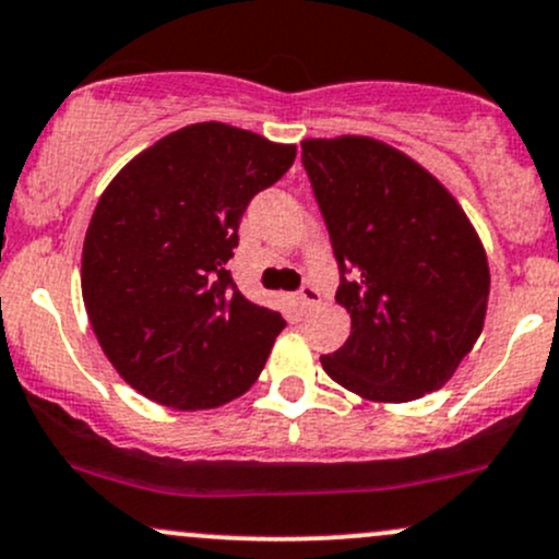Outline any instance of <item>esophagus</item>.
<instances>
[{
  "label": "esophagus",
  "mask_w": 559,
  "mask_h": 559,
  "mask_svg": "<svg viewBox=\"0 0 559 559\" xmlns=\"http://www.w3.org/2000/svg\"><path fill=\"white\" fill-rule=\"evenodd\" d=\"M297 302H299V310H302V312L318 308V305H321V292H318L316 286H310V284L302 286V292L297 294Z\"/></svg>",
  "instance_id": "esophagus-1"
}]
</instances>
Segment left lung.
Instances as JSON below:
<instances>
[{"label":"left lung","mask_w":559,"mask_h":559,"mask_svg":"<svg viewBox=\"0 0 559 559\" xmlns=\"http://www.w3.org/2000/svg\"><path fill=\"white\" fill-rule=\"evenodd\" d=\"M302 164L349 316L347 342L321 355L323 371L371 403L440 390L488 310V257L467 212L408 153L366 134L302 140Z\"/></svg>","instance_id":"left-lung-1"}]
</instances>
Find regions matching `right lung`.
<instances>
[{"instance_id": "obj_1", "label": "right lung", "mask_w": 559, "mask_h": 559, "mask_svg": "<svg viewBox=\"0 0 559 559\" xmlns=\"http://www.w3.org/2000/svg\"><path fill=\"white\" fill-rule=\"evenodd\" d=\"M297 145L223 121L164 134L116 171L92 212L82 297L119 377L153 403L206 411L257 382L286 326L249 302L225 267L251 195Z\"/></svg>"}]
</instances>
